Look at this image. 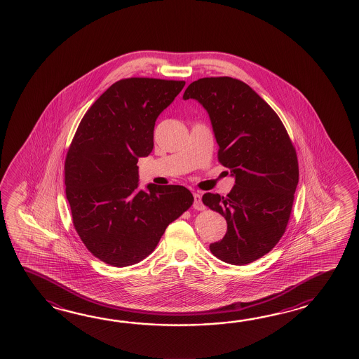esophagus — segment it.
I'll return each mask as SVG.
<instances>
[{"mask_svg": "<svg viewBox=\"0 0 359 359\" xmlns=\"http://www.w3.org/2000/svg\"><path fill=\"white\" fill-rule=\"evenodd\" d=\"M194 208H195L196 210H203V209H204V205H203V203H201V195H200L198 192L194 194Z\"/></svg>", "mask_w": 359, "mask_h": 359, "instance_id": "1", "label": "esophagus"}]
</instances>
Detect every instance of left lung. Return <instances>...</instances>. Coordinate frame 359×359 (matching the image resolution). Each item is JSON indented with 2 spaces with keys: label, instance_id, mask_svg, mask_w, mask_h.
Listing matches in <instances>:
<instances>
[{
  "label": "left lung",
  "instance_id": "obj_1",
  "mask_svg": "<svg viewBox=\"0 0 359 359\" xmlns=\"http://www.w3.org/2000/svg\"><path fill=\"white\" fill-rule=\"evenodd\" d=\"M183 99L196 100L208 111L218 161L235 177L227 196H203L204 205L227 221L226 235L209 249L229 264L252 263L285 233L299 182L295 147L275 110L238 79L201 78L186 88Z\"/></svg>",
  "mask_w": 359,
  "mask_h": 359
}]
</instances>
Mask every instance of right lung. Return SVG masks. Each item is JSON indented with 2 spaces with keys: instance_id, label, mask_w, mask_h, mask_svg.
Here are the masks:
<instances>
[{
  "instance_id": "obj_1",
  "label": "right lung",
  "mask_w": 359,
  "mask_h": 359,
  "mask_svg": "<svg viewBox=\"0 0 359 359\" xmlns=\"http://www.w3.org/2000/svg\"><path fill=\"white\" fill-rule=\"evenodd\" d=\"M183 81L127 78L87 110L65 158V194L76 233L90 252L127 267L154 252L169 223L194 203L178 184L138 190V158L153 151L156 118Z\"/></svg>"
}]
</instances>
